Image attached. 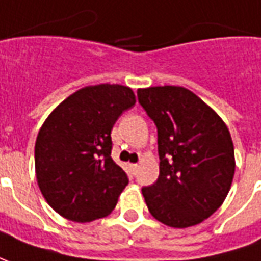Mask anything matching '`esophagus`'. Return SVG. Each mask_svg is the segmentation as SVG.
I'll return each mask as SVG.
<instances>
[{"mask_svg": "<svg viewBox=\"0 0 261 261\" xmlns=\"http://www.w3.org/2000/svg\"><path fill=\"white\" fill-rule=\"evenodd\" d=\"M138 169H139V165H138V163H132V165H130V172H132L134 175L136 173Z\"/></svg>", "mask_w": 261, "mask_h": 261, "instance_id": "obj_1", "label": "esophagus"}]
</instances>
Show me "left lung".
Returning <instances> with one entry per match:
<instances>
[{
	"label": "left lung",
	"instance_id": "1",
	"mask_svg": "<svg viewBox=\"0 0 261 261\" xmlns=\"http://www.w3.org/2000/svg\"><path fill=\"white\" fill-rule=\"evenodd\" d=\"M138 99L158 127L159 177L142 189L150 215L177 229L202 223L222 206L234 176L229 129L182 86L138 89Z\"/></svg>",
	"mask_w": 261,
	"mask_h": 261
}]
</instances>
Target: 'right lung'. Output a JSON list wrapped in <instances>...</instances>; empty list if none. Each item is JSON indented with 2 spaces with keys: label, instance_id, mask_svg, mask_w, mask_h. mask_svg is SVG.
<instances>
[{
  "label": "right lung",
  "instance_id": "add662e5",
  "mask_svg": "<svg viewBox=\"0 0 261 261\" xmlns=\"http://www.w3.org/2000/svg\"><path fill=\"white\" fill-rule=\"evenodd\" d=\"M135 102L127 86H85L61 102L41 126L35 142L38 186L62 217L85 223L115 209L129 180L111 158V130Z\"/></svg>",
  "mask_w": 261,
  "mask_h": 261
}]
</instances>
